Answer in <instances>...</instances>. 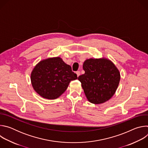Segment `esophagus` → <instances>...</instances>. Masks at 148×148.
Instances as JSON below:
<instances>
[{"mask_svg": "<svg viewBox=\"0 0 148 148\" xmlns=\"http://www.w3.org/2000/svg\"><path fill=\"white\" fill-rule=\"evenodd\" d=\"M76 74H77V75L78 77L80 75V72H79V71H77V72H76Z\"/></svg>", "mask_w": 148, "mask_h": 148, "instance_id": "34e87169", "label": "esophagus"}]
</instances>
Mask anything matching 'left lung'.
<instances>
[{"label":"left lung","instance_id":"8db88e82","mask_svg":"<svg viewBox=\"0 0 148 148\" xmlns=\"http://www.w3.org/2000/svg\"><path fill=\"white\" fill-rule=\"evenodd\" d=\"M85 73L78 80L87 99L94 104L108 101L115 93L120 81V73L107 58H90L84 62Z\"/></svg>","mask_w":148,"mask_h":148}]
</instances>
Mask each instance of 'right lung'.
<instances>
[{
    "label": "right lung",
    "mask_w": 148,
    "mask_h": 148,
    "mask_svg": "<svg viewBox=\"0 0 148 148\" xmlns=\"http://www.w3.org/2000/svg\"><path fill=\"white\" fill-rule=\"evenodd\" d=\"M33 89L41 97L49 99L58 98L67 90L70 82L77 79L70 66L59 57L40 61L31 73Z\"/></svg>",
    "instance_id": "1"
}]
</instances>
